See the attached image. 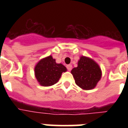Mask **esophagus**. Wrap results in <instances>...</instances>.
Listing matches in <instances>:
<instances>
[{
	"instance_id": "obj_1",
	"label": "esophagus",
	"mask_w": 128,
	"mask_h": 128,
	"mask_svg": "<svg viewBox=\"0 0 128 128\" xmlns=\"http://www.w3.org/2000/svg\"><path fill=\"white\" fill-rule=\"evenodd\" d=\"M66 67H67V69H68V70H69V71H70V70H72V66L71 65V64H68V65L66 66Z\"/></svg>"
}]
</instances>
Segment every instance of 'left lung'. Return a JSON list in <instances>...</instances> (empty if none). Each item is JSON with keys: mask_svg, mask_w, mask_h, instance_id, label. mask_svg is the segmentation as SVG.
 <instances>
[{"mask_svg": "<svg viewBox=\"0 0 128 128\" xmlns=\"http://www.w3.org/2000/svg\"><path fill=\"white\" fill-rule=\"evenodd\" d=\"M76 85L82 89L89 90L96 86L102 78V70L93 59L87 56H80L78 66L71 70Z\"/></svg>", "mask_w": 128, "mask_h": 128, "instance_id": "obj_1", "label": "left lung"}]
</instances>
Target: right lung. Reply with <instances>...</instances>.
<instances>
[{"instance_id":"1","label":"right lung","mask_w":128,"mask_h":128,"mask_svg":"<svg viewBox=\"0 0 128 128\" xmlns=\"http://www.w3.org/2000/svg\"><path fill=\"white\" fill-rule=\"evenodd\" d=\"M67 69L62 64H58L52 56H48L41 59L34 67V75L42 86H50L58 82L62 72Z\"/></svg>"}]
</instances>
